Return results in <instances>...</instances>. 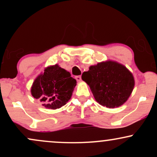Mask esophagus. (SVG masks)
<instances>
[{
  "instance_id": "obj_1",
  "label": "esophagus",
  "mask_w": 157,
  "mask_h": 157,
  "mask_svg": "<svg viewBox=\"0 0 157 157\" xmlns=\"http://www.w3.org/2000/svg\"><path fill=\"white\" fill-rule=\"evenodd\" d=\"M75 79H76L77 82H80V81H81V76H76V77H75Z\"/></svg>"
}]
</instances>
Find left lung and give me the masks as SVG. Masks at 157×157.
<instances>
[{
	"mask_svg": "<svg viewBox=\"0 0 157 157\" xmlns=\"http://www.w3.org/2000/svg\"><path fill=\"white\" fill-rule=\"evenodd\" d=\"M94 97L102 106L114 109L123 105L131 96L135 81L132 73L121 63L106 60L91 66L82 75Z\"/></svg>",
	"mask_w": 157,
	"mask_h": 157,
	"instance_id": "8db88e82",
	"label": "left lung"
}]
</instances>
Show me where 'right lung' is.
Returning <instances> with one entry per match:
<instances>
[{"label": "right lung", "mask_w": 157, "mask_h": 157, "mask_svg": "<svg viewBox=\"0 0 157 157\" xmlns=\"http://www.w3.org/2000/svg\"><path fill=\"white\" fill-rule=\"evenodd\" d=\"M77 85L71 74L58 64L45 68L35 78L31 87L34 98L43 102V106L48 109H60L71 99Z\"/></svg>", "instance_id": "obj_1"}]
</instances>
